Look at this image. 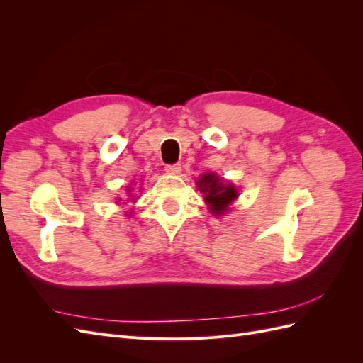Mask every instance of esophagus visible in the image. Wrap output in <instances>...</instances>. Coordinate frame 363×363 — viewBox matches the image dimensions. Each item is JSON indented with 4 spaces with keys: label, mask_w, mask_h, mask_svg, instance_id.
Returning a JSON list of instances; mask_svg holds the SVG:
<instances>
[{
    "label": "esophagus",
    "mask_w": 363,
    "mask_h": 363,
    "mask_svg": "<svg viewBox=\"0 0 363 363\" xmlns=\"http://www.w3.org/2000/svg\"><path fill=\"white\" fill-rule=\"evenodd\" d=\"M164 171L169 172V174H180V171H182V167H180V163L167 164V168H164Z\"/></svg>",
    "instance_id": "obj_1"
}]
</instances>
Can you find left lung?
Masks as SVG:
<instances>
[{
  "label": "left lung",
  "mask_w": 363,
  "mask_h": 363,
  "mask_svg": "<svg viewBox=\"0 0 363 363\" xmlns=\"http://www.w3.org/2000/svg\"><path fill=\"white\" fill-rule=\"evenodd\" d=\"M199 189L204 194V201L215 216L224 215L228 206L238 199V189L233 183L224 182L215 172H206L196 182Z\"/></svg>",
  "instance_id": "1"
}]
</instances>
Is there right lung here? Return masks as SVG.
Listing matches in <instances>:
<instances>
[{
    "mask_svg": "<svg viewBox=\"0 0 363 363\" xmlns=\"http://www.w3.org/2000/svg\"><path fill=\"white\" fill-rule=\"evenodd\" d=\"M127 192H128V194H131V188H128V189H127ZM130 196H133V195H130Z\"/></svg>",
    "mask_w": 363,
    "mask_h": 363,
    "instance_id": "1",
    "label": "right lung"
}]
</instances>
